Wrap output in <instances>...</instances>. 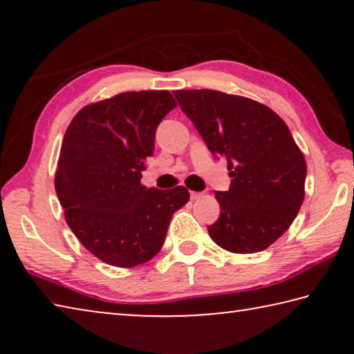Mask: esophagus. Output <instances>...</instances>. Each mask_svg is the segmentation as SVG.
I'll use <instances>...</instances> for the list:
<instances>
[{
  "label": "esophagus",
  "instance_id": "esophagus-1",
  "mask_svg": "<svg viewBox=\"0 0 354 354\" xmlns=\"http://www.w3.org/2000/svg\"><path fill=\"white\" fill-rule=\"evenodd\" d=\"M200 196H203V192H190V198L192 200H198Z\"/></svg>",
  "mask_w": 354,
  "mask_h": 354
}]
</instances>
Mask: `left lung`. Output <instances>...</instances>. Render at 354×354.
Wrapping results in <instances>:
<instances>
[{"instance_id": "obj_1", "label": "left lung", "mask_w": 354, "mask_h": 354, "mask_svg": "<svg viewBox=\"0 0 354 354\" xmlns=\"http://www.w3.org/2000/svg\"><path fill=\"white\" fill-rule=\"evenodd\" d=\"M183 112L215 159L227 162L230 190L215 192L220 217L207 226L231 253H257L279 239L304 200L306 160L283 118L257 101L217 91H176Z\"/></svg>"}]
</instances>
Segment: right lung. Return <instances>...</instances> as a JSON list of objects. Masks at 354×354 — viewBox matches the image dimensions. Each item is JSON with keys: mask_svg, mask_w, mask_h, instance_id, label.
Instances as JSON below:
<instances>
[{"mask_svg": "<svg viewBox=\"0 0 354 354\" xmlns=\"http://www.w3.org/2000/svg\"><path fill=\"white\" fill-rule=\"evenodd\" d=\"M176 107L167 91L127 92L76 113L65 131L56 194L73 234L109 266L136 267L162 248L171 215L189 190L147 189L145 159L156 129Z\"/></svg>", "mask_w": 354, "mask_h": 354, "instance_id": "right-lung-1", "label": "right lung"}]
</instances>
